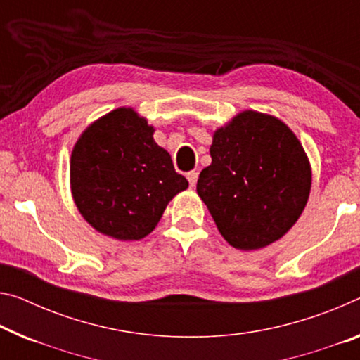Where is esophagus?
<instances>
[{
    "label": "esophagus",
    "mask_w": 360,
    "mask_h": 360,
    "mask_svg": "<svg viewBox=\"0 0 360 360\" xmlns=\"http://www.w3.org/2000/svg\"><path fill=\"white\" fill-rule=\"evenodd\" d=\"M187 179H189L191 187H195L197 179H198V173H195V171H191V173H187Z\"/></svg>",
    "instance_id": "34e87169"
}]
</instances>
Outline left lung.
Returning <instances> with one entry per match:
<instances>
[{
    "mask_svg": "<svg viewBox=\"0 0 360 360\" xmlns=\"http://www.w3.org/2000/svg\"><path fill=\"white\" fill-rule=\"evenodd\" d=\"M210 155L197 192L233 248L266 247L298 221L309 197L311 168L303 146L281 120L238 113L216 131Z\"/></svg>",
    "mask_w": 360,
    "mask_h": 360,
    "instance_id": "8db88e82",
    "label": "left lung"
}]
</instances>
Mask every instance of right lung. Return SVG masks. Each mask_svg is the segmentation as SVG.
<instances>
[{"instance_id":"obj_1","label":"right lung","mask_w":360,"mask_h":360,"mask_svg":"<svg viewBox=\"0 0 360 360\" xmlns=\"http://www.w3.org/2000/svg\"><path fill=\"white\" fill-rule=\"evenodd\" d=\"M152 134L133 108H117L91 124L73 147V200L96 231L139 240L155 229L171 198L189 186Z\"/></svg>"}]
</instances>
